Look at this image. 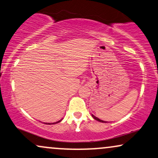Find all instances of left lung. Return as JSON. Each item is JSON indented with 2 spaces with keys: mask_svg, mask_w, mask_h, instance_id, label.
Listing matches in <instances>:
<instances>
[{
  "mask_svg": "<svg viewBox=\"0 0 158 158\" xmlns=\"http://www.w3.org/2000/svg\"><path fill=\"white\" fill-rule=\"evenodd\" d=\"M92 116H93V118H94V119H96V121H100V122H103V123H104V122H105V121H102V120H100V119H99V118H97V117L94 116V115H92Z\"/></svg>",
  "mask_w": 158,
  "mask_h": 158,
  "instance_id": "1",
  "label": "left lung"
}]
</instances>
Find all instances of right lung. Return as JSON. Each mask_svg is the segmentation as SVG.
I'll list each match as a JSON object with an SVG mask.
<instances>
[{
  "label": "right lung",
  "mask_w": 158,
  "mask_h": 158,
  "mask_svg": "<svg viewBox=\"0 0 158 158\" xmlns=\"http://www.w3.org/2000/svg\"><path fill=\"white\" fill-rule=\"evenodd\" d=\"M62 121V120H60V121H57V122H56V123H59V122H60V121Z\"/></svg>",
  "instance_id": "1"
}]
</instances>
